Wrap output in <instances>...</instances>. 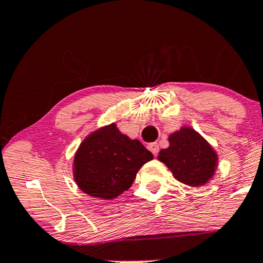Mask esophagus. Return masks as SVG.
<instances>
[{
    "instance_id": "1",
    "label": "esophagus",
    "mask_w": 263,
    "mask_h": 263,
    "mask_svg": "<svg viewBox=\"0 0 263 263\" xmlns=\"http://www.w3.org/2000/svg\"><path fill=\"white\" fill-rule=\"evenodd\" d=\"M148 149H149L152 153L154 154V156H157L158 152H159V145H158V143H156V142H154V143L148 144Z\"/></svg>"
}]
</instances>
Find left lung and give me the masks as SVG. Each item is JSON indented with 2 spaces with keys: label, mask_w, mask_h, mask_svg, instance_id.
I'll list each match as a JSON object with an SVG mask.
<instances>
[{
  "label": "left lung",
  "mask_w": 263,
  "mask_h": 263,
  "mask_svg": "<svg viewBox=\"0 0 263 263\" xmlns=\"http://www.w3.org/2000/svg\"><path fill=\"white\" fill-rule=\"evenodd\" d=\"M169 147L159 152L158 159L173 173L174 178L189 186L210 181L217 167V153L200 134L182 127L169 137Z\"/></svg>",
  "instance_id": "8db88e82"
}]
</instances>
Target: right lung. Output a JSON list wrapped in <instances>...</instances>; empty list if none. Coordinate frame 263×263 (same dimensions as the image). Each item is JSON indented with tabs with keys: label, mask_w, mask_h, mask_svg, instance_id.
<instances>
[{
	"label": "right lung",
	"mask_w": 263,
	"mask_h": 263,
	"mask_svg": "<svg viewBox=\"0 0 263 263\" xmlns=\"http://www.w3.org/2000/svg\"><path fill=\"white\" fill-rule=\"evenodd\" d=\"M153 159L138 140H129L115 123L88 136L76 152L74 180L84 194L111 200L131 187L141 166Z\"/></svg>",
	"instance_id": "add662e5"
}]
</instances>
